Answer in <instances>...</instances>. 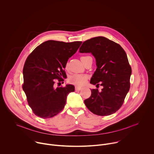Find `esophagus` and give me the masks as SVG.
I'll list each match as a JSON object with an SVG mask.
<instances>
[{"label": "esophagus", "mask_w": 154, "mask_h": 154, "mask_svg": "<svg viewBox=\"0 0 154 154\" xmlns=\"http://www.w3.org/2000/svg\"><path fill=\"white\" fill-rule=\"evenodd\" d=\"M81 89H82V88L80 87H78V86H75V90L76 91H79V90H81Z\"/></svg>", "instance_id": "obj_1"}]
</instances>
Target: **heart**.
I'll return each instance as SVG.
<instances>
[{
    "label": "heart",
    "mask_w": 154,
    "mask_h": 154,
    "mask_svg": "<svg viewBox=\"0 0 154 154\" xmlns=\"http://www.w3.org/2000/svg\"><path fill=\"white\" fill-rule=\"evenodd\" d=\"M85 57H82L81 59H82ZM66 69L68 68V64H66ZM87 79H88V76L86 75L75 73L70 75L68 78V82L71 84L77 85V86H81V85H82L85 82Z\"/></svg>",
    "instance_id": "b5f03b06"
}]
</instances>
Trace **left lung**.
<instances>
[{
    "mask_svg": "<svg viewBox=\"0 0 154 154\" xmlns=\"http://www.w3.org/2000/svg\"><path fill=\"white\" fill-rule=\"evenodd\" d=\"M79 52H91L95 57L97 69L90 83L103 87L100 91L97 88L91 90L90 97L84 100L86 106L98 116L116 112L123 105L130 88L132 70L125 51L114 42L97 37L85 41Z\"/></svg>",
    "mask_w": 154,
    "mask_h": 154,
    "instance_id": "left-lung-1",
    "label": "left lung"
}]
</instances>
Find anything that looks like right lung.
I'll return each mask as SVG.
<instances>
[{"instance_id":"1","label":"right lung","mask_w":154,"mask_h":154,"mask_svg":"<svg viewBox=\"0 0 154 154\" xmlns=\"http://www.w3.org/2000/svg\"><path fill=\"white\" fill-rule=\"evenodd\" d=\"M82 42L66 43L48 40L38 46L24 64L22 85L29 106L42 119L53 117L64 108L68 94L75 87H55V81L66 78L64 69L68 60L76 53Z\"/></svg>"}]
</instances>
